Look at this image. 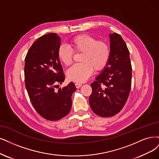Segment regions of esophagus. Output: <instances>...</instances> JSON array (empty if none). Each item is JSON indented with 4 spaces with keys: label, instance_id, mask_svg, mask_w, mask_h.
<instances>
[{
    "label": "esophagus",
    "instance_id": "esophagus-1",
    "mask_svg": "<svg viewBox=\"0 0 159 159\" xmlns=\"http://www.w3.org/2000/svg\"><path fill=\"white\" fill-rule=\"evenodd\" d=\"M81 86H82V84H80V83H75V86H76V89H79V88H80Z\"/></svg>",
    "mask_w": 159,
    "mask_h": 159
}]
</instances>
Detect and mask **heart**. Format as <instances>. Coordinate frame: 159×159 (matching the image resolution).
Segmentation results:
<instances>
[{
	"mask_svg": "<svg viewBox=\"0 0 159 159\" xmlns=\"http://www.w3.org/2000/svg\"><path fill=\"white\" fill-rule=\"evenodd\" d=\"M71 48L61 44L58 48L57 56L60 61L66 66L72 63L73 51L83 53L80 61L75 64L67 71L68 79L76 83H84L95 70H102L109 60L110 48L108 44L89 34H80L70 40Z\"/></svg>",
	"mask_w": 159,
	"mask_h": 159,
	"instance_id": "b5f03b06",
	"label": "heart"
}]
</instances>
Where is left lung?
<instances>
[{"mask_svg": "<svg viewBox=\"0 0 159 159\" xmlns=\"http://www.w3.org/2000/svg\"><path fill=\"white\" fill-rule=\"evenodd\" d=\"M110 56L102 71L90 84V106L95 114L113 116L125 105L131 89L132 66L130 53L120 34L111 33Z\"/></svg>", "mask_w": 159, "mask_h": 159, "instance_id": "1", "label": "left lung"}]
</instances>
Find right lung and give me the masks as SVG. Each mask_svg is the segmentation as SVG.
<instances>
[{"label": "right lung", "mask_w": 159, "mask_h": 159, "mask_svg": "<svg viewBox=\"0 0 159 159\" xmlns=\"http://www.w3.org/2000/svg\"><path fill=\"white\" fill-rule=\"evenodd\" d=\"M61 39L56 33L40 37L32 44L25 59V87L33 106L46 120H58L66 116L72 105L76 90L73 83L54 90L65 75L57 56Z\"/></svg>", "instance_id": "1"}]
</instances>
